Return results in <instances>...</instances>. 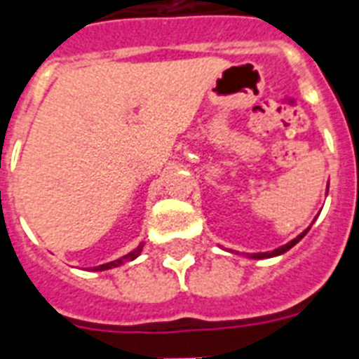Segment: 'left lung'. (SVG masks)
<instances>
[{
    "label": "left lung",
    "mask_w": 359,
    "mask_h": 359,
    "mask_svg": "<svg viewBox=\"0 0 359 359\" xmlns=\"http://www.w3.org/2000/svg\"><path fill=\"white\" fill-rule=\"evenodd\" d=\"M309 229H311V228H307V229H305V231H303V233L297 235V237H295V239H292V241H290V243H286V245L278 246V248H275V250H271V252L246 254V258H252V259H264V258H273V256H280V254L288 252V250H290V248H292V246L297 245V243H299V241L303 239V237H305V235H307Z\"/></svg>",
    "instance_id": "1"
}]
</instances>
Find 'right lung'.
Segmentation results:
<instances>
[{"instance_id": "right-lung-1", "label": "right lung", "mask_w": 359, "mask_h": 359, "mask_svg": "<svg viewBox=\"0 0 359 359\" xmlns=\"http://www.w3.org/2000/svg\"><path fill=\"white\" fill-rule=\"evenodd\" d=\"M141 250H143V245H139L135 248V250H131L130 254H126V256H122V258L114 259V262H109V264H103L100 265V267H95V271H105V269H113V267H118V265H124L126 262H131V259H135L139 254H141Z\"/></svg>"}]
</instances>
